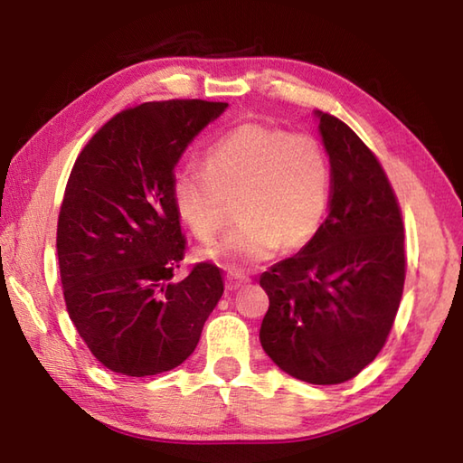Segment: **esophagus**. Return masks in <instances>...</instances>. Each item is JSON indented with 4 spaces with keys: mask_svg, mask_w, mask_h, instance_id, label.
I'll return each mask as SVG.
<instances>
[{
    "mask_svg": "<svg viewBox=\"0 0 463 463\" xmlns=\"http://www.w3.org/2000/svg\"><path fill=\"white\" fill-rule=\"evenodd\" d=\"M247 282H250V280H249V277H244V274H239V272L226 274V288L229 290H239Z\"/></svg>",
    "mask_w": 463,
    "mask_h": 463,
    "instance_id": "esophagus-1",
    "label": "esophagus"
}]
</instances>
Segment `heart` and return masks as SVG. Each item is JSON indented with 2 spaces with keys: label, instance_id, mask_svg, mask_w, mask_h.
<instances>
[{
  "label": "heart",
  "instance_id": "b5f03b06",
  "mask_svg": "<svg viewBox=\"0 0 463 463\" xmlns=\"http://www.w3.org/2000/svg\"><path fill=\"white\" fill-rule=\"evenodd\" d=\"M176 213L191 232L211 242L237 203L241 222L209 257L250 267L300 249L320 231L330 201V165L317 137L279 127L242 123L204 155V169L186 166L173 176Z\"/></svg>",
  "mask_w": 463,
  "mask_h": 463
}]
</instances>
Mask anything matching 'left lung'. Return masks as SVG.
<instances>
[{"instance_id": "left-lung-1", "label": "left lung", "mask_w": 463, "mask_h": 463, "mask_svg": "<svg viewBox=\"0 0 463 463\" xmlns=\"http://www.w3.org/2000/svg\"><path fill=\"white\" fill-rule=\"evenodd\" d=\"M318 119L330 213L307 247L260 277V344L290 376L330 386L356 378L383 348L408 262L400 203L378 156L338 117Z\"/></svg>"}]
</instances>
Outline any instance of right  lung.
I'll return each instance as SVG.
<instances>
[{
  "instance_id": "add662e5",
  "label": "right lung",
  "mask_w": 463,
  "mask_h": 463,
  "mask_svg": "<svg viewBox=\"0 0 463 463\" xmlns=\"http://www.w3.org/2000/svg\"><path fill=\"white\" fill-rule=\"evenodd\" d=\"M229 103L149 101L111 117L69 175L57 221L63 298L105 368L145 378L191 356L224 284L213 262L175 270L186 239L173 201L175 165Z\"/></svg>"
}]
</instances>
